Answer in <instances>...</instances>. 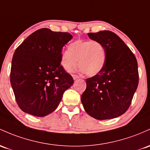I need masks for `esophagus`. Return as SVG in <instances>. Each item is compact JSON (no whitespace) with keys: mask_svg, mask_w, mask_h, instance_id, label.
<instances>
[{"mask_svg":"<svg viewBox=\"0 0 150 150\" xmlns=\"http://www.w3.org/2000/svg\"><path fill=\"white\" fill-rule=\"evenodd\" d=\"M80 77L78 76V75H72V78L74 79V80H76V79H78Z\"/></svg>","mask_w":150,"mask_h":150,"instance_id":"obj_1","label":"esophagus"}]
</instances>
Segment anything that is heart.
I'll return each mask as SVG.
<instances>
[{"instance_id":"obj_1","label":"heart","mask_w":150,"mask_h":150,"mask_svg":"<svg viewBox=\"0 0 150 150\" xmlns=\"http://www.w3.org/2000/svg\"><path fill=\"white\" fill-rule=\"evenodd\" d=\"M105 46L97 40H77L68 45V50L62 52L60 63L64 70L70 72L78 64L80 71L94 76L101 71L106 62Z\"/></svg>"}]
</instances>
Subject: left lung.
<instances>
[{"mask_svg": "<svg viewBox=\"0 0 150 150\" xmlns=\"http://www.w3.org/2000/svg\"><path fill=\"white\" fill-rule=\"evenodd\" d=\"M105 46L107 59L99 73L86 80L81 96L85 112L97 120L120 116L128 110L139 83L137 59L120 38L110 30L88 33Z\"/></svg>", "mask_w": 150, "mask_h": 150, "instance_id": "left-lung-1", "label": "left lung"}]
</instances>
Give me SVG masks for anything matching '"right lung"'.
Wrapping results in <instances>:
<instances>
[{
	"instance_id": "right-lung-1",
	"label": "right lung",
	"mask_w": 150,
	"mask_h": 150,
	"mask_svg": "<svg viewBox=\"0 0 150 150\" xmlns=\"http://www.w3.org/2000/svg\"><path fill=\"white\" fill-rule=\"evenodd\" d=\"M72 38L68 33L41 28L16 48L12 59L11 84L19 108L44 117L52 112L74 80L60 65L62 49Z\"/></svg>"
}]
</instances>
